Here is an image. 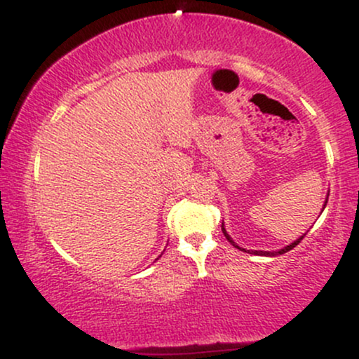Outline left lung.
<instances>
[{"mask_svg":"<svg viewBox=\"0 0 359 359\" xmlns=\"http://www.w3.org/2000/svg\"><path fill=\"white\" fill-rule=\"evenodd\" d=\"M327 197H329V194H327ZM327 197H325V203H324V208H325V204H327ZM324 208H323V211H324ZM221 229H222V233H224V236H226V240H228L229 243H231V245L234 246V248H238V250H241V251H245V253H250V255H258V257H278V255H283V253H287V251H290L292 248H295V246L299 245L300 241L304 240V236H306V234H304V236H300V238H297V240H295L294 243H290V245H287V246H283L282 250H277V251H259V250H245V248H241V246H238L236 243H234V240L231 236H229L228 234V231H226V228H224V222H222L221 224Z\"/></svg>","mask_w":359,"mask_h":359,"instance_id":"1","label":"left lung"}]
</instances>
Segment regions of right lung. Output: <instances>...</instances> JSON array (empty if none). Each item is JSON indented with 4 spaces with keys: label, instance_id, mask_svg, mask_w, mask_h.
<instances>
[{
    "label": "right lung",
    "instance_id": "1",
    "mask_svg": "<svg viewBox=\"0 0 359 359\" xmlns=\"http://www.w3.org/2000/svg\"><path fill=\"white\" fill-rule=\"evenodd\" d=\"M160 257H162V255H160ZM156 259H158V258H156Z\"/></svg>",
    "mask_w": 359,
    "mask_h": 359
}]
</instances>
